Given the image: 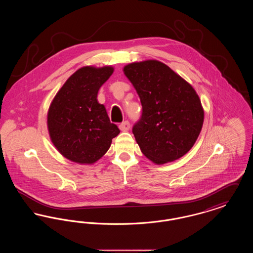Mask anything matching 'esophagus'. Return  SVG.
Here are the masks:
<instances>
[{"instance_id":"1","label":"esophagus","mask_w":253,"mask_h":253,"mask_svg":"<svg viewBox=\"0 0 253 253\" xmlns=\"http://www.w3.org/2000/svg\"><path fill=\"white\" fill-rule=\"evenodd\" d=\"M120 129L122 132H126L130 129V122L128 121H123L120 124Z\"/></svg>"}]
</instances>
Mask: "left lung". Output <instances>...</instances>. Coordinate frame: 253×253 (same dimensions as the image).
<instances>
[{
    "mask_svg": "<svg viewBox=\"0 0 253 253\" xmlns=\"http://www.w3.org/2000/svg\"><path fill=\"white\" fill-rule=\"evenodd\" d=\"M123 71L142 105L132 133L145 157L160 165L186 155L204 121L200 98L192 85L158 60L132 62Z\"/></svg>",
    "mask_w": 253,
    "mask_h": 253,
    "instance_id": "1",
    "label": "left lung"
}]
</instances>
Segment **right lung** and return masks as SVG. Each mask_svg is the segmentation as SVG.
Masks as SVG:
<instances>
[{
	"label": "right lung",
	"instance_id": "add662e5",
	"mask_svg": "<svg viewBox=\"0 0 253 253\" xmlns=\"http://www.w3.org/2000/svg\"><path fill=\"white\" fill-rule=\"evenodd\" d=\"M113 72L111 66L79 69L60 88L49 107L50 138L60 154L71 161L96 162L121 132L96 98L99 88Z\"/></svg>",
	"mask_w": 253,
	"mask_h": 253
}]
</instances>
